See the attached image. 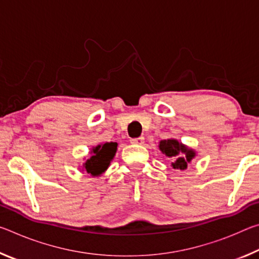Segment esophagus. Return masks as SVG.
<instances>
[{"mask_svg": "<svg viewBox=\"0 0 259 259\" xmlns=\"http://www.w3.org/2000/svg\"><path fill=\"white\" fill-rule=\"evenodd\" d=\"M144 140H145V138H144V137L131 138V139H130V143H131V144H134V145H143V144H144Z\"/></svg>", "mask_w": 259, "mask_h": 259, "instance_id": "1", "label": "esophagus"}]
</instances>
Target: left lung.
Listing matches in <instances>:
<instances>
[{
    "label": "left lung",
    "mask_w": 259,
    "mask_h": 259,
    "mask_svg": "<svg viewBox=\"0 0 259 259\" xmlns=\"http://www.w3.org/2000/svg\"><path fill=\"white\" fill-rule=\"evenodd\" d=\"M159 150L166 157L171 160L174 169L185 170L187 165L191 164L192 160L196 156V152L193 148L184 145L175 138L163 139L159 143Z\"/></svg>",
    "instance_id": "8db88e82"
}]
</instances>
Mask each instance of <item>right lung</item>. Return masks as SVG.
I'll return each instance as SVG.
<instances>
[{"instance_id": "obj_1", "label": "right lung", "mask_w": 259, "mask_h": 259, "mask_svg": "<svg viewBox=\"0 0 259 259\" xmlns=\"http://www.w3.org/2000/svg\"><path fill=\"white\" fill-rule=\"evenodd\" d=\"M117 151V143L109 142L94 146L90 156L82 164V171L89 174L91 177H99L108 169Z\"/></svg>"}]
</instances>
